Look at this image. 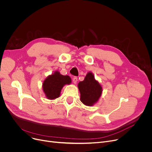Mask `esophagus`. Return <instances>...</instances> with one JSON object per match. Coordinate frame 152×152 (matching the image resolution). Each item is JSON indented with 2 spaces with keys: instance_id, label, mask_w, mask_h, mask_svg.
I'll use <instances>...</instances> for the list:
<instances>
[{
  "instance_id": "34e87169",
  "label": "esophagus",
  "mask_w": 152,
  "mask_h": 152,
  "mask_svg": "<svg viewBox=\"0 0 152 152\" xmlns=\"http://www.w3.org/2000/svg\"><path fill=\"white\" fill-rule=\"evenodd\" d=\"M77 81V77L75 76V77H74L73 78V82L74 84H76Z\"/></svg>"
}]
</instances>
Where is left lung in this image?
I'll list each match as a JSON object with an SVG mask.
<instances>
[{"label": "left lung", "mask_w": 152, "mask_h": 152, "mask_svg": "<svg viewBox=\"0 0 152 152\" xmlns=\"http://www.w3.org/2000/svg\"><path fill=\"white\" fill-rule=\"evenodd\" d=\"M79 91L80 92V100L87 106H93L97 103L102 92V87L95 79L91 72H89L86 76L84 80L78 84Z\"/></svg>", "instance_id": "obj_1"}]
</instances>
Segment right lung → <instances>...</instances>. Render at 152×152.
<instances>
[{
  "label": "right lung",
  "instance_id": "add662e5",
  "mask_svg": "<svg viewBox=\"0 0 152 152\" xmlns=\"http://www.w3.org/2000/svg\"><path fill=\"white\" fill-rule=\"evenodd\" d=\"M71 83V79L69 76H63L56 71L44 81L43 91L48 99L53 100L59 97L63 87Z\"/></svg>",
  "mask_w": 152,
  "mask_h": 152
}]
</instances>
